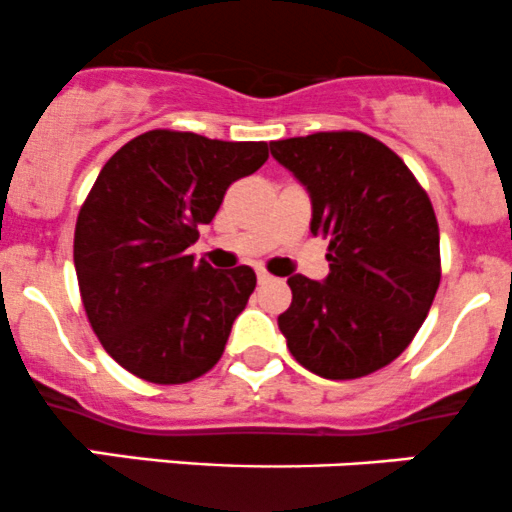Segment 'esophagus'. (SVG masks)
I'll return each mask as SVG.
<instances>
[{
    "label": "esophagus",
    "mask_w": 512,
    "mask_h": 512,
    "mask_svg": "<svg viewBox=\"0 0 512 512\" xmlns=\"http://www.w3.org/2000/svg\"><path fill=\"white\" fill-rule=\"evenodd\" d=\"M256 278H258V283H261V285L273 283V276H271V273H266V271H256Z\"/></svg>",
    "instance_id": "1"
}]
</instances>
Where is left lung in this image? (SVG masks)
Returning a JSON list of instances; mask_svg holds the SVG:
<instances>
[{
    "mask_svg": "<svg viewBox=\"0 0 512 512\" xmlns=\"http://www.w3.org/2000/svg\"><path fill=\"white\" fill-rule=\"evenodd\" d=\"M273 158L305 185L310 232L329 239V276H290L278 317L295 361L332 381L398 359L430 312L439 278L432 202L403 158L361 131L271 141Z\"/></svg>",
    "mask_w": 512,
    "mask_h": 512,
    "instance_id": "8db88e82",
    "label": "left lung"
}]
</instances>
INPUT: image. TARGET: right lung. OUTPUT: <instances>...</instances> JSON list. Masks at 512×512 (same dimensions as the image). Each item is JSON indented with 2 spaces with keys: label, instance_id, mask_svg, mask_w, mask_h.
<instances>
[{
  "label": "right lung",
  "instance_id": "1",
  "mask_svg": "<svg viewBox=\"0 0 512 512\" xmlns=\"http://www.w3.org/2000/svg\"><path fill=\"white\" fill-rule=\"evenodd\" d=\"M266 158V141L153 129L104 163L80 207L73 258L87 320L129 373L175 386L222 359L256 273L249 266L214 271L188 246L229 185Z\"/></svg>",
  "mask_w": 512,
  "mask_h": 512
}]
</instances>
